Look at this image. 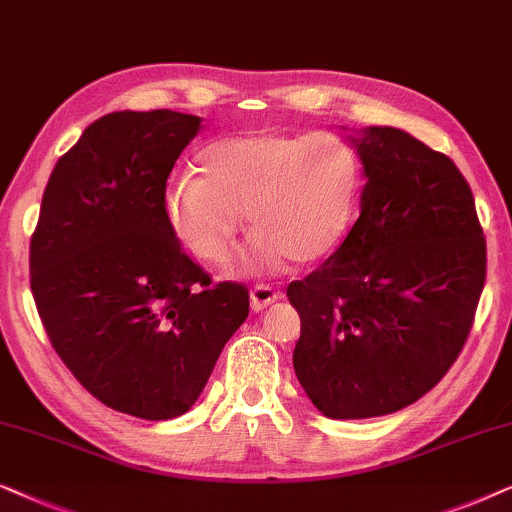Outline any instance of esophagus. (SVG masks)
<instances>
[{
  "label": "esophagus",
  "instance_id": "esophagus-1",
  "mask_svg": "<svg viewBox=\"0 0 512 512\" xmlns=\"http://www.w3.org/2000/svg\"><path fill=\"white\" fill-rule=\"evenodd\" d=\"M276 299H281V292H276L271 285H255V288L250 290V306L252 311H264L269 304H274Z\"/></svg>",
  "mask_w": 512,
  "mask_h": 512
}]
</instances>
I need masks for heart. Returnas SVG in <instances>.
<instances>
[{
  "label": "heart",
  "mask_w": 512,
  "mask_h": 512,
  "mask_svg": "<svg viewBox=\"0 0 512 512\" xmlns=\"http://www.w3.org/2000/svg\"><path fill=\"white\" fill-rule=\"evenodd\" d=\"M201 175H177L163 192V213L177 241L206 264L234 250L241 213L255 236L243 271L323 260L349 229L360 161L337 133L257 131L220 138L199 154Z\"/></svg>",
  "instance_id": "heart-1"
}]
</instances>
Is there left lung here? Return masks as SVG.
<instances>
[{
    "mask_svg": "<svg viewBox=\"0 0 512 512\" xmlns=\"http://www.w3.org/2000/svg\"><path fill=\"white\" fill-rule=\"evenodd\" d=\"M365 168L360 217L304 281L299 384L325 417L370 419L417 403L466 344L487 278V243L466 177L400 128L353 138Z\"/></svg>",
    "mask_w": 512,
    "mask_h": 512,
    "instance_id": "left-lung-1",
    "label": "left lung"
}]
</instances>
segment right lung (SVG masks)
Here are the masks:
<instances>
[{
    "label": "right lung",
    "mask_w": 512,
    "mask_h": 512,
    "mask_svg": "<svg viewBox=\"0 0 512 512\" xmlns=\"http://www.w3.org/2000/svg\"><path fill=\"white\" fill-rule=\"evenodd\" d=\"M201 117L152 109L93 121L44 189L30 288L60 360L93 398L166 421L196 403L250 313L248 288L213 283L163 213Z\"/></svg>",
    "instance_id": "obj_1"
}]
</instances>
